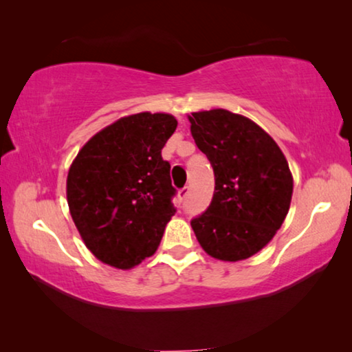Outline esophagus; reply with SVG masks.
<instances>
[{
  "mask_svg": "<svg viewBox=\"0 0 352 352\" xmlns=\"http://www.w3.org/2000/svg\"><path fill=\"white\" fill-rule=\"evenodd\" d=\"M188 192H190V188L188 186H185V188H182L180 191H178V196H177V202L178 204H182L183 201H185V197L188 196Z\"/></svg>",
  "mask_w": 352,
  "mask_h": 352,
  "instance_id": "1",
  "label": "esophagus"
}]
</instances>
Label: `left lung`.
<instances>
[{"label": "left lung", "instance_id": "obj_1", "mask_svg": "<svg viewBox=\"0 0 352 352\" xmlns=\"http://www.w3.org/2000/svg\"><path fill=\"white\" fill-rule=\"evenodd\" d=\"M188 120L214 172L212 204L191 221L197 242L218 261L248 259L272 242L289 212V164L275 140L243 115L212 109Z\"/></svg>", "mask_w": 352, "mask_h": 352}]
</instances>
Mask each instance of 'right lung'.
<instances>
[{"mask_svg":"<svg viewBox=\"0 0 352 352\" xmlns=\"http://www.w3.org/2000/svg\"><path fill=\"white\" fill-rule=\"evenodd\" d=\"M170 113L126 115L82 146L67 172L69 213L83 243L104 264L129 270L156 253L175 214L170 164L161 150Z\"/></svg>","mask_w":352,"mask_h":352,"instance_id":"obj_1","label":"right lung"}]
</instances>
